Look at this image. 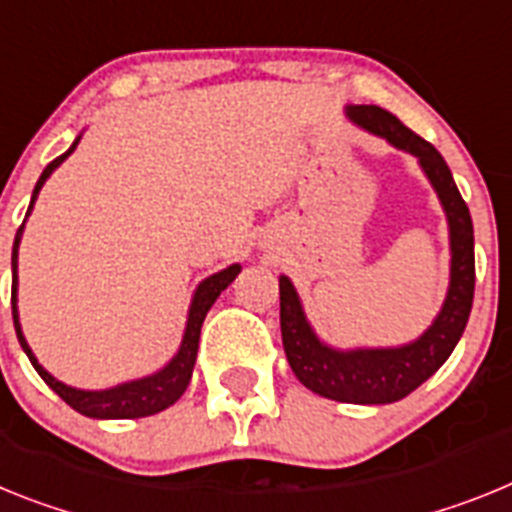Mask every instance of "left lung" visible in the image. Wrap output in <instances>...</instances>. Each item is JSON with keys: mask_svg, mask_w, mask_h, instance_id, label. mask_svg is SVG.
Here are the masks:
<instances>
[{"mask_svg": "<svg viewBox=\"0 0 512 512\" xmlns=\"http://www.w3.org/2000/svg\"><path fill=\"white\" fill-rule=\"evenodd\" d=\"M348 118L373 136L415 154L446 211L451 239V283L438 317L415 342L399 348L335 350L324 345L306 322L299 293L281 275V335L288 366L319 397L348 404H391L428 381L464 335L474 301V226L446 159L420 139L397 115L379 105H350Z\"/></svg>", "mask_w": 512, "mask_h": 512, "instance_id": "8db88e82", "label": "left lung"}]
</instances>
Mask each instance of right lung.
<instances>
[{
    "label": "right lung",
    "instance_id": "right-lung-1",
    "mask_svg": "<svg viewBox=\"0 0 512 512\" xmlns=\"http://www.w3.org/2000/svg\"><path fill=\"white\" fill-rule=\"evenodd\" d=\"M79 139L69 146V151H64L61 157L53 159L48 164L43 175L38 177L35 182V190H33V198H30V208H28V216L33 211V203L41 193L43 182L51 177V172L69 157L71 151L77 149ZM22 229L25 224L17 229V237H15V247H12V319H15V332H17V340H20L22 350L25 355L30 358L33 368L41 373V379L51 386L66 404H69L71 410H77L79 415L84 417H95V420H131V417H149V415H157V412L167 410L170 404H175L177 399L185 394L190 384V376H193V366H195V355H198V340H201V327H203V319H206L208 309L213 306V301L219 299L221 291L229 286L234 278L239 275V265H229L226 270L221 273H213L211 278L198 286L195 291L193 301H190V311H188V324H185V335H182L180 342V350L175 353L167 366L162 371L151 373V376H144V379H136V381H126V384H118L113 389H102V391H84V389H74V386H66L61 384L59 379H53L51 373L38 363V358L33 355L30 350L28 340L22 335V327H20V314H17V250H20V237H22Z\"/></svg>",
    "mask_w": 512,
    "mask_h": 512
}]
</instances>
